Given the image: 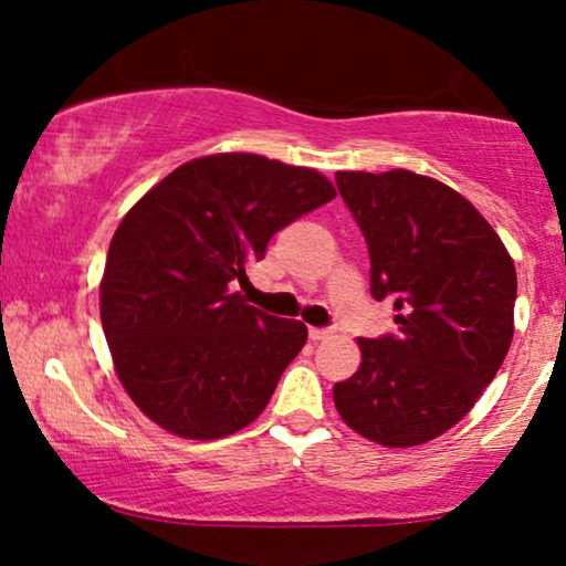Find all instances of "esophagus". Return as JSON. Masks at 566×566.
<instances>
[{"label": "esophagus", "mask_w": 566, "mask_h": 566, "mask_svg": "<svg viewBox=\"0 0 566 566\" xmlns=\"http://www.w3.org/2000/svg\"><path fill=\"white\" fill-rule=\"evenodd\" d=\"M329 335H333V329H327V327H311L308 329L311 340H327Z\"/></svg>", "instance_id": "esophagus-1"}]
</instances>
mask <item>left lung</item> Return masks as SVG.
Returning <instances> with one entry per match:
<instances>
[{"mask_svg":"<svg viewBox=\"0 0 566 566\" xmlns=\"http://www.w3.org/2000/svg\"><path fill=\"white\" fill-rule=\"evenodd\" d=\"M365 233L369 292L396 335L359 337L361 367L335 382L340 418L382 447H415L465 418L513 337L516 269L469 199L409 170L337 172Z\"/></svg>","mask_w":566,"mask_h":566,"instance_id":"left-lung-1","label":"left lung"}]
</instances>
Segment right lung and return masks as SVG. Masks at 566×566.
Returning <instances> with one entry per match:
<instances>
[{
  "mask_svg": "<svg viewBox=\"0 0 566 566\" xmlns=\"http://www.w3.org/2000/svg\"><path fill=\"white\" fill-rule=\"evenodd\" d=\"M329 199L333 184L308 167L216 154L127 212L108 247L101 322L122 386L154 423L220 439L263 412L308 329L231 287L276 231Z\"/></svg>",
  "mask_w": 566,
  "mask_h": 566,
  "instance_id": "1",
  "label": "right lung"
}]
</instances>
